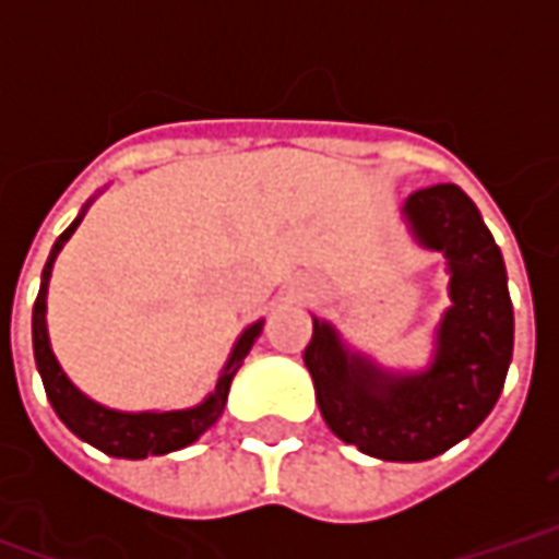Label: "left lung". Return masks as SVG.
<instances>
[{
	"label": "left lung",
	"mask_w": 559,
	"mask_h": 559,
	"mask_svg": "<svg viewBox=\"0 0 559 559\" xmlns=\"http://www.w3.org/2000/svg\"><path fill=\"white\" fill-rule=\"evenodd\" d=\"M404 218L421 248L440 251L449 299L419 374L386 371L347 350L332 323L317 320L305 365L335 437L383 461H428L461 443L493 411L512 362L515 317L503 254L457 185L413 191Z\"/></svg>",
	"instance_id": "obj_1"
}]
</instances>
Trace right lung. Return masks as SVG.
Returning <instances> with one entry per match:
<instances>
[{
    "label": "right lung",
    "mask_w": 559,
    "mask_h": 559,
    "mask_svg": "<svg viewBox=\"0 0 559 559\" xmlns=\"http://www.w3.org/2000/svg\"><path fill=\"white\" fill-rule=\"evenodd\" d=\"M86 209H90V203L83 206V212L74 218V224L56 239L53 251L47 257V266L41 272V290H38L35 308H32V350H35V365H38V374H41L44 392H47V399L53 404L56 416L68 425V431H74L80 440H86L95 449H102L104 455L131 457V461L146 455H167V452L191 445L200 433L209 431L218 421V416L224 413V404H227V392H230L233 377L242 368V359L254 347V341L260 338L263 320L251 323L239 335L230 359L221 368L218 380H215V389L197 407L164 413H122L110 411V407H104L98 401L86 399L68 380L66 371L59 368L53 350H50V335H47V284H50L53 260L62 251V245L71 239V233L78 230V224L86 215Z\"/></svg>",
    "instance_id": "add662e5"
}]
</instances>
